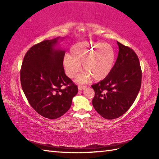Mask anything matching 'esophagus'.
I'll return each mask as SVG.
<instances>
[{
  "mask_svg": "<svg viewBox=\"0 0 159 159\" xmlns=\"http://www.w3.org/2000/svg\"><path fill=\"white\" fill-rule=\"evenodd\" d=\"M78 88H79V91H82V90H84L86 88V86H85V85H79V87H78Z\"/></svg>",
  "mask_w": 159,
  "mask_h": 159,
  "instance_id": "esophagus-1",
  "label": "esophagus"
}]
</instances>
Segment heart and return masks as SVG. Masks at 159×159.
I'll return each instance as SVG.
<instances>
[{
  "label": "heart",
  "mask_w": 159,
  "mask_h": 159,
  "mask_svg": "<svg viewBox=\"0 0 159 159\" xmlns=\"http://www.w3.org/2000/svg\"><path fill=\"white\" fill-rule=\"evenodd\" d=\"M70 56L66 55L63 65L66 74L71 79L81 70L80 63L86 72L77 77L78 83H87L92 77L96 80L105 79L112 70L116 52L109 43L84 42L75 43L70 49Z\"/></svg>",
  "instance_id": "heart-1"
}]
</instances>
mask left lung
Returning <instances> with one entry per match:
<instances>
[{
	"mask_svg": "<svg viewBox=\"0 0 159 159\" xmlns=\"http://www.w3.org/2000/svg\"><path fill=\"white\" fill-rule=\"evenodd\" d=\"M116 62L105 79L92 85L94 109L102 117L113 120L124 114L135 100L141 85L139 58L129 47L117 42Z\"/></svg>",
	"mask_w": 159,
	"mask_h": 159,
	"instance_id": "8db88e82",
	"label": "left lung"
}]
</instances>
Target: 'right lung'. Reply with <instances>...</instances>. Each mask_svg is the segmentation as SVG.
I'll use <instances>...</instances> for the list:
<instances>
[{"instance_id":"1","label":"right lung","mask_w":159,"mask_h":159,"mask_svg":"<svg viewBox=\"0 0 159 159\" xmlns=\"http://www.w3.org/2000/svg\"><path fill=\"white\" fill-rule=\"evenodd\" d=\"M56 38L33 46L24 57L20 81L31 106L39 115L57 119L71 107L78 87L67 77L63 67L66 51Z\"/></svg>"}]
</instances>
